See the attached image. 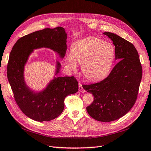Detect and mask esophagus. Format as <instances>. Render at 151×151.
<instances>
[{
	"instance_id": "1",
	"label": "esophagus",
	"mask_w": 151,
	"mask_h": 151,
	"mask_svg": "<svg viewBox=\"0 0 151 151\" xmlns=\"http://www.w3.org/2000/svg\"><path fill=\"white\" fill-rule=\"evenodd\" d=\"M78 91L79 92H84L85 90L83 89V88L82 86L81 83L78 84Z\"/></svg>"
}]
</instances>
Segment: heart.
Returning a JSON list of instances; mask_svg holds the SVG:
<instances>
[{
  "label": "heart",
  "instance_id": "1",
  "mask_svg": "<svg viewBox=\"0 0 151 151\" xmlns=\"http://www.w3.org/2000/svg\"><path fill=\"white\" fill-rule=\"evenodd\" d=\"M114 58L115 50L111 43L97 37H89L73 44L67 56V63L73 71L77 69V63L82 65L86 78L95 81L108 75Z\"/></svg>",
  "mask_w": 151,
  "mask_h": 151
}]
</instances>
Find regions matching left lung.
Wrapping results in <instances>:
<instances>
[{
    "label": "left lung",
    "instance_id": "8db88e82",
    "mask_svg": "<svg viewBox=\"0 0 151 151\" xmlns=\"http://www.w3.org/2000/svg\"><path fill=\"white\" fill-rule=\"evenodd\" d=\"M103 34L113 40L115 58L119 61L107 78L82 87L93 96V101L86 107L90 116L108 122L124 116L134 105L142 78V66L131 42L112 32Z\"/></svg>",
    "mask_w": 151,
    "mask_h": 151
}]
</instances>
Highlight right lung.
<instances>
[{
	"label": "right lung",
	"mask_w": 151,
	"mask_h": 151,
	"mask_svg": "<svg viewBox=\"0 0 151 151\" xmlns=\"http://www.w3.org/2000/svg\"><path fill=\"white\" fill-rule=\"evenodd\" d=\"M66 42L67 33L63 27L46 28L21 37L11 50L7 65L9 83L17 106L32 120L42 122L55 119L63 111L65 98L78 91V82L74 76L54 78L45 90L38 93L29 90L23 79V68L33 49L49 48L63 58ZM60 67L58 63L56 74Z\"/></svg>",
	"instance_id": "add662e5"
}]
</instances>
